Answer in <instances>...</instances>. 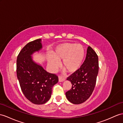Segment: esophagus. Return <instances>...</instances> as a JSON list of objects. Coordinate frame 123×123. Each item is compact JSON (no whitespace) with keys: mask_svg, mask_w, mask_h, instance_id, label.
Returning <instances> with one entry per match:
<instances>
[{"mask_svg":"<svg viewBox=\"0 0 123 123\" xmlns=\"http://www.w3.org/2000/svg\"><path fill=\"white\" fill-rule=\"evenodd\" d=\"M58 80L59 82H62L65 80V78L62 76H59L58 77Z\"/></svg>","mask_w":123,"mask_h":123,"instance_id":"1","label":"esophagus"}]
</instances>
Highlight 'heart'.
<instances>
[{
	"label": "heart",
	"instance_id": "b5f03b06",
	"mask_svg": "<svg viewBox=\"0 0 123 123\" xmlns=\"http://www.w3.org/2000/svg\"><path fill=\"white\" fill-rule=\"evenodd\" d=\"M48 57V62L53 70L59 67L58 62H62V66L66 71L74 73L79 69L85 56V50L79 44L65 43L59 45Z\"/></svg>",
	"mask_w": 123,
	"mask_h": 123
}]
</instances>
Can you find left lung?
Instances as JSON below:
<instances>
[{
    "instance_id": "8db88e82",
    "label": "left lung",
    "mask_w": 123,
    "mask_h": 123,
    "mask_svg": "<svg viewBox=\"0 0 123 123\" xmlns=\"http://www.w3.org/2000/svg\"><path fill=\"white\" fill-rule=\"evenodd\" d=\"M86 58L77 71L67 78L72 87L66 92L68 100L74 104L82 103L91 96L96 83L98 72V56L90 46H88Z\"/></svg>"
}]
</instances>
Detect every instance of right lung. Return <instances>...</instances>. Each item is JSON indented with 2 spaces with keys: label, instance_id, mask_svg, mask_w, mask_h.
<instances>
[{
  "label": "right lung",
  "instance_id": "right-lung-1",
  "mask_svg": "<svg viewBox=\"0 0 123 123\" xmlns=\"http://www.w3.org/2000/svg\"><path fill=\"white\" fill-rule=\"evenodd\" d=\"M42 49L41 39L30 42L19 53L17 59V74L23 93L35 104L49 100L53 86L58 81L55 74L48 73L33 61L32 55Z\"/></svg>",
  "mask_w": 123,
  "mask_h": 123
}]
</instances>
